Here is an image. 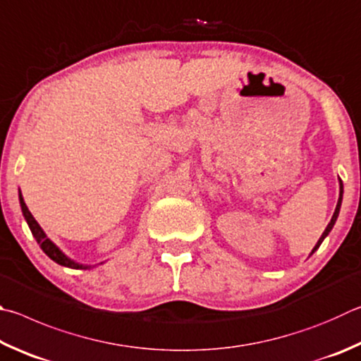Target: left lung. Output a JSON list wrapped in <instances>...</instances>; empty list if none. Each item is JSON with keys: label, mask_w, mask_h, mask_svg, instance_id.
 Returning a JSON list of instances; mask_svg holds the SVG:
<instances>
[{"label": "left lung", "mask_w": 361, "mask_h": 361, "mask_svg": "<svg viewBox=\"0 0 361 361\" xmlns=\"http://www.w3.org/2000/svg\"><path fill=\"white\" fill-rule=\"evenodd\" d=\"M343 193H344V187H343V180L339 179V200H338V204H336V209H334V214H333V217H331V220H330V224L326 225V228H325V231L322 233V236H320V239L317 241V244H315V247L312 249V252H311V255L314 254L315 250H317L319 247H320V244L324 243V239L328 236V233L331 231V228L334 226V222H336V219H338V216H339V209H341V203H343Z\"/></svg>", "instance_id": "1"}]
</instances>
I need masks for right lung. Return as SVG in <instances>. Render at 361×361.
Masks as SVG:
<instances>
[{
	"instance_id": "1",
	"label": "right lung",
	"mask_w": 361,
	"mask_h": 361,
	"mask_svg": "<svg viewBox=\"0 0 361 361\" xmlns=\"http://www.w3.org/2000/svg\"><path fill=\"white\" fill-rule=\"evenodd\" d=\"M18 200H20V207H22L23 217H25V220H27V224L30 226L31 233H33V236L37 241V244H39L41 249L44 250V254H46L49 258H52L55 263L61 264V267H68V268H73V269H85V268H88V267H84V264H79V263L73 262L71 258H68L59 247H56V245L52 241H50V239L46 236V233L42 231L39 224L36 222L33 216H31V212L28 211L27 204H25L20 192H18Z\"/></svg>"
}]
</instances>
